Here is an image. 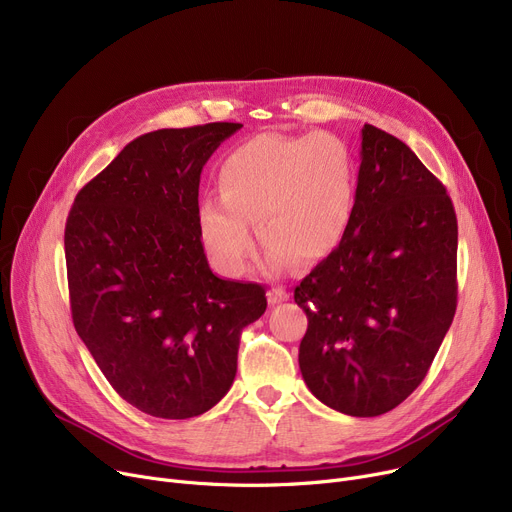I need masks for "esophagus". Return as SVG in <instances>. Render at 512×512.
Wrapping results in <instances>:
<instances>
[{
	"label": "esophagus",
	"instance_id": "esophagus-1",
	"mask_svg": "<svg viewBox=\"0 0 512 512\" xmlns=\"http://www.w3.org/2000/svg\"><path fill=\"white\" fill-rule=\"evenodd\" d=\"M290 294L284 290V288H272L267 290V301H270V305H278L282 301H288Z\"/></svg>",
	"mask_w": 512,
	"mask_h": 512
}]
</instances>
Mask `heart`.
I'll list each match as a JSON object with an SVG mask.
<instances>
[{"instance_id": "1", "label": "heart", "mask_w": 512, "mask_h": 512, "mask_svg": "<svg viewBox=\"0 0 512 512\" xmlns=\"http://www.w3.org/2000/svg\"><path fill=\"white\" fill-rule=\"evenodd\" d=\"M218 184L222 197L205 199L197 213L213 265L228 276L245 272L255 249L249 222H257L265 263L282 272L297 259L313 263L336 251L355 211L357 170L336 134H259L224 157Z\"/></svg>"}]
</instances>
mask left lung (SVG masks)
I'll return each mask as SVG.
<instances>
[{
	"instance_id": "left-lung-1",
	"label": "left lung",
	"mask_w": 512,
	"mask_h": 512,
	"mask_svg": "<svg viewBox=\"0 0 512 512\" xmlns=\"http://www.w3.org/2000/svg\"><path fill=\"white\" fill-rule=\"evenodd\" d=\"M456 245L442 182L409 145L365 124L351 224L294 288L309 319L299 367L315 398L378 417L423 382L456 311Z\"/></svg>"
}]
</instances>
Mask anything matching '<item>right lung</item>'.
I'll use <instances>...</instances> for the list:
<instances>
[{
    "mask_svg": "<svg viewBox=\"0 0 512 512\" xmlns=\"http://www.w3.org/2000/svg\"><path fill=\"white\" fill-rule=\"evenodd\" d=\"M242 124L164 128L128 143L74 199L64 249L74 328L132 407L188 419L226 396L265 288L211 272L203 166Z\"/></svg>",
    "mask_w": 512,
    "mask_h": 512,
    "instance_id": "add662e5",
    "label": "right lung"
}]
</instances>
